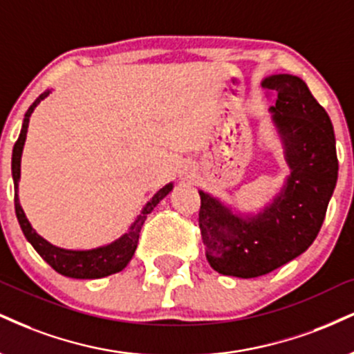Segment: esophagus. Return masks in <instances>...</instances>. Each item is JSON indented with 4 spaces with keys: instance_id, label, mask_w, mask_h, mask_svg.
I'll return each mask as SVG.
<instances>
[{
    "instance_id": "obj_1",
    "label": "esophagus",
    "mask_w": 354,
    "mask_h": 354,
    "mask_svg": "<svg viewBox=\"0 0 354 354\" xmlns=\"http://www.w3.org/2000/svg\"><path fill=\"white\" fill-rule=\"evenodd\" d=\"M181 176L191 178V176H193V169H191V168H185V169H183V171H181Z\"/></svg>"
}]
</instances>
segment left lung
Masks as SVG:
<instances>
[{"label":"left lung","mask_w":354,"mask_h":354,"mask_svg":"<svg viewBox=\"0 0 354 354\" xmlns=\"http://www.w3.org/2000/svg\"><path fill=\"white\" fill-rule=\"evenodd\" d=\"M275 93L272 118L285 147L290 176L272 204L242 218L199 191V229L206 259L223 275L254 279L293 261L313 244L338 180L333 125L297 75L263 80Z\"/></svg>","instance_id":"8db88e82"}]
</instances>
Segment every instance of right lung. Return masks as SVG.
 I'll list each match as a JSON object with an SVG mask.
<instances>
[{"mask_svg":"<svg viewBox=\"0 0 354 354\" xmlns=\"http://www.w3.org/2000/svg\"><path fill=\"white\" fill-rule=\"evenodd\" d=\"M49 95V91L42 92L36 100L32 102L31 107L28 109L26 115H24L23 129H21L19 138L16 140L15 148H12V161H11V169H12V180H15V209H16V218L19 221L23 234L26 236V239L31 242V245L36 249V252L49 263L55 272H59L61 275L72 277V279H102V277H107L117 272L123 270L127 267V263L133 257L136 244H138L140 231H142V225L147 219V216L155 209V206L158 204L166 194L169 193L173 188V185H166L165 188H161L158 193L151 198V201L143 207L142 214L135 219V223L131 224L129 232L123 234L120 239H117L112 244L99 247V249L92 250H67L61 249V247H55L49 244L48 241L42 239L29 224V221L24 216L23 207L19 204L18 198V181H19V173H21V153H23L24 142H26V133H28V125H29V117H31L32 110L36 109V105L41 100H44Z\"/></svg>","mask_w":354,"mask_h":354,"instance_id":"1","label":"right lung"}]
</instances>
